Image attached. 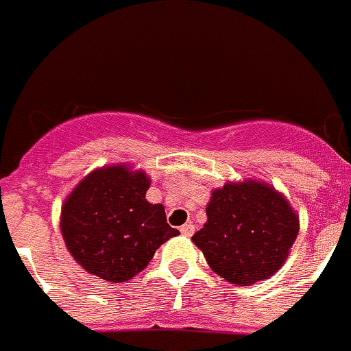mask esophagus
Instances as JSON below:
<instances>
[{"label": "esophagus", "instance_id": "1", "mask_svg": "<svg viewBox=\"0 0 351 351\" xmlns=\"http://www.w3.org/2000/svg\"><path fill=\"white\" fill-rule=\"evenodd\" d=\"M180 233L184 234V237H193L194 224H184V226L180 228Z\"/></svg>", "mask_w": 351, "mask_h": 351}]
</instances>
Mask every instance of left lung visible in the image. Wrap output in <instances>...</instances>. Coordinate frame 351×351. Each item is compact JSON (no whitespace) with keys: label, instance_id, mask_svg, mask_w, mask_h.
<instances>
[{"label":"left lung","instance_id":"1","mask_svg":"<svg viewBox=\"0 0 351 351\" xmlns=\"http://www.w3.org/2000/svg\"><path fill=\"white\" fill-rule=\"evenodd\" d=\"M206 217L193 242L231 285L249 286L274 276L298 234L297 213L285 196L256 180L215 189Z\"/></svg>","mask_w":351,"mask_h":351}]
</instances>
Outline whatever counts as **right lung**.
I'll return each mask as SVG.
<instances>
[{
	"label": "right lung",
	"mask_w": 351,
	"mask_h": 351,
	"mask_svg": "<svg viewBox=\"0 0 351 351\" xmlns=\"http://www.w3.org/2000/svg\"><path fill=\"white\" fill-rule=\"evenodd\" d=\"M150 178L125 164L91 171L62 208L66 249L88 274L125 282L145 270L164 242L180 234L162 205L146 201Z\"/></svg>",
	"instance_id": "obj_1"
}]
</instances>
